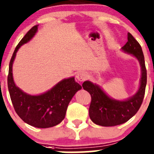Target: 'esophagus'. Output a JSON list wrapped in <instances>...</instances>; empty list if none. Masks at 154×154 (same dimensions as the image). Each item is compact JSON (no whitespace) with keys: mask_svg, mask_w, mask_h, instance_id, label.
Returning <instances> with one entry per match:
<instances>
[{"mask_svg":"<svg viewBox=\"0 0 154 154\" xmlns=\"http://www.w3.org/2000/svg\"><path fill=\"white\" fill-rule=\"evenodd\" d=\"M88 74H87L86 72H85V71H80V72L77 73V75H76L77 80L80 82H83L84 81V80H86V79L88 78Z\"/></svg>","mask_w":154,"mask_h":154,"instance_id":"obj_1","label":"esophagus"}]
</instances>
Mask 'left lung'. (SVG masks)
Segmentation results:
<instances>
[{
  "label": "left lung",
  "instance_id": "obj_1",
  "mask_svg": "<svg viewBox=\"0 0 154 154\" xmlns=\"http://www.w3.org/2000/svg\"><path fill=\"white\" fill-rule=\"evenodd\" d=\"M124 52L137 59L141 66L140 85L137 92L124 100H116L105 93L101 87L91 81H85L83 88L91 97L89 117L94 124L103 127H112L125 123L136 115L143 101L147 84V71L144 57L139 43L128 32L127 42L122 48Z\"/></svg>",
  "mask_w": 154,
  "mask_h": 154
}]
</instances>
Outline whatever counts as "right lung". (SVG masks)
<instances>
[{
  "instance_id": "obj_1",
  "label": "right lung",
  "mask_w": 154,
  "mask_h": 154,
  "mask_svg": "<svg viewBox=\"0 0 154 154\" xmlns=\"http://www.w3.org/2000/svg\"><path fill=\"white\" fill-rule=\"evenodd\" d=\"M38 26L29 29L15 48L9 66L7 83L11 100L18 116L32 127L48 128L59 125L65 119L70 101L82 86L72 77L63 79L42 94L32 95L23 91L15 85L12 75V65L16 53L21 46L33 38L38 31Z\"/></svg>"
}]
</instances>
